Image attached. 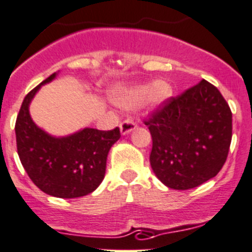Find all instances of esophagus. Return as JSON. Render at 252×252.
I'll return each mask as SVG.
<instances>
[{
	"instance_id": "esophagus-1",
	"label": "esophagus",
	"mask_w": 252,
	"mask_h": 252,
	"mask_svg": "<svg viewBox=\"0 0 252 252\" xmlns=\"http://www.w3.org/2000/svg\"><path fill=\"white\" fill-rule=\"evenodd\" d=\"M135 128H136V124L133 122V120L131 119L125 120V121H122L121 125H120V131H121L122 135H127V133H130L131 131H133Z\"/></svg>"
}]
</instances>
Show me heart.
<instances>
[{"label": "heart", "instance_id": "obj_1", "mask_svg": "<svg viewBox=\"0 0 252 252\" xmlns=\"http://www.w3.org/2000/svg\"><path fill=\"white\" fill-rule=\"evenodd\" d=\"M174 90L168 82L158 80L152 84L136 85L111 94V101L122 108H133L145 103L150 108H158L172 97Z\"/></svg>", "mask_w": 252, "mask_h": 252}]
</instances>
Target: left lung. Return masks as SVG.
Returning <instances> with one entry per match:
<instances>
[{"mask_svg":"<svg viewBox=\"0 0 252 252\" xmlns=\"http://www.w3.org/2000/svg\"><path fill=\"white\" fill-rule=\"evenodd\" d=\"M145 125L152 136L150 163L174 190H189L219 174L232 137V114L206 80L171 97Z\"/></svg>","mask_w":252,"mask_h":252,"instance_id":"8db88e82","label":"left lung"}]
</instances>
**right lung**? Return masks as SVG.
<instances>
[{"mask_svg":"<svg viewBox=\"0 0 252 252\" xmlns=\"http://www.w3.org/2000/svg\"><path fill=\"white\" fill-rule=\"evenodd\" d=\"M56 76L52 73L30 91L21 105L15 126L17 152L27 175L41 191L55 197H81L100 186L108 151L121 135L119 127L111 131L85 127L56 137L38 127L30 115V103Z\"/></svg>","mask_w":252,"mask_h":252,"instance_id":"obj_1","label":"right lung"}]
</instances>
